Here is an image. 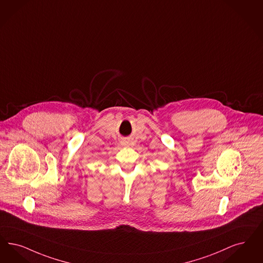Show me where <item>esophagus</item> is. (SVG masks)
I'll return each mask as SVG.
<instances>
[{"label":"esophagus","mask_w":263,"mask_h":263,"mask_svg":"<svg viewBox=\"0 0 263 263\" xmlns=\"http://www.w3.org/2000/svg\"><path fill=\"white\" fill-rule=\"evenodd\" d=\"M122 144H123V145H125V146H126V145H128V142H127V141H124V142H122Z\"/></svg>","instance_id":"34e87169"}]
</instances>
